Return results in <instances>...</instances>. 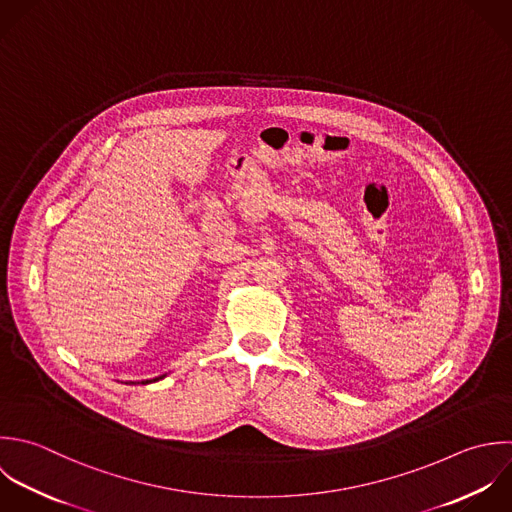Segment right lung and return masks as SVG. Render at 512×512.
<instances>
[{"instance_id": "add662e5", "label": "right lung", "mask_w": 512, "mask_h": 512, "mask_svg": "<svg viewBox=\"0 0 512 512\" xmlns=\"http://www.w3.org/2000/svg\"><path fill=\"white\" fill-rule=\"evenodd\" d=\"M161 379V377H159ZM153 381H157V379H153ZM143 383H149V381H143Z\"/></svg>"}]
</instances>
